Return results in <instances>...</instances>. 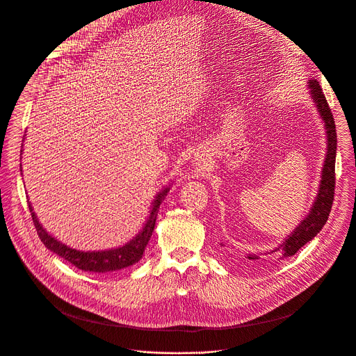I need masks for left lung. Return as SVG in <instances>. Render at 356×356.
<instances>
[{"label": "left lung", "mask_w": 356, "mask_h": 356, "mask_svg": "<svg viewBox=\"0 0 356 356\" xmlns=\"http://www.w3.org/2000/svg\"><path fill=\"white\" fill-rule=\"evenodd\" d=\"M309 87H310L312 98L318 108L317 111L320 113V115L325 124L327 142H328L327 143V155H325V161H324L318 195L314 201L310 214L298 224V227L280 245L284 258L293 257L300 248H302L307 242H310L321 231V228L325 225L328 216L331 213L334 194H335V155H337L335 121H334L332 113L328 107L325 95L320 87V83L313 79L309 81ZM248 259L258 261L261 258L258 255H252L250 253V255H248Z\"/></svg>", "instance_id": "8db88e82"}]
</instances>
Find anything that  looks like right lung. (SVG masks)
Masks as SVG:
<instances>
[{
    "label": "right lung",
    "mask_w": 356,
    "mask_h": 356,
    "mask_svg": "<svg viewBox=\"0 0 356 356\" xmlns=\"http://www.w3.org/2000/svg\"><path fill=\"white\" fill-rule=\"evenodd\" d=\"M168 191H169V187L156 195L154 207H152V210H150L149 218H147L143 229L132 241H129L127 245H124L121 248L99 250V252H95V250L94 252H90V250L83 252V250H76V249L69 248L67 245L62 243L60 241H58L56 238H54L52 235L47 234L43 229V227L38 221L35 213L32 211L31 202H29V210H31V216H32V221L36 228V232H38L40 241L43 242V245L49 250H52L54 253H56L58 257L63 258L65 261L70 262L73 266H76L84 272L107 273V272L128 268V266L136 264L142 258L145 248L152 236V232H154L159 207L162 204L163 198L168 195Z\"/></svg>",
    "instance_id": "right-lung-1"
}]
</instances>
